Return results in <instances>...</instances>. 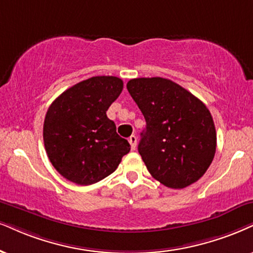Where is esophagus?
I'll list each match as a JSON object with an SVG mask.
<instances>
[{"instance_id": "esophagus-1", "label": "esophagus", "mask_w": 253, "mask_h": 253, "mask_svg": "<svg viewBox=\"0 0 253 253\" xmlns=\"http://www.w3.org/2000/svg\"><path fill=\"white\" fill-rule=\"evenodd\" d=\"M129 143H130V145H131V149H132V150H135V149H136V145H137V137H136L135 135H131V136H130V138H129Z\"/></svg>"}]
</instances>
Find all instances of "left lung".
I'll return each mask as SVG.
<instances>
[{"mask_svg":"<svg viewBox=\"0 0 253 253\" xmlns=\"http://www.w3.org/2000/svg\"><path fill=\"white\" fill-rule=\"evenodd\" d=\"M126 88L146 122L138 152L151 176L171 189L197 182L212 163L217 144L204 103L162 77L130 80Z\"/></svg>","mask_w":253,"mask_h":253,"instance_id":"8db88e82","label":"left lung"}]
</instances>
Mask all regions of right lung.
<instances>
[{
	"label": "right lung",
	"mask_w": 253,
	"mask_h": 253,
	"mask_svg": "<svg viewBox=\"0 0 253 253\" xmlns=\"http://www.w3.org/2000/svg\"><path fill=\"white\" fill-rule=\"evenodd\" d=\"M123 90L115 76H95L61 93L46 111L44 148L60 174L79 185H91L111 174L130 151L107 116Z\"/></svg>",
	"instance_id": "right-lung-1"
}]
</instances>
